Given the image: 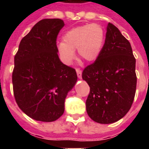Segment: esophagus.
<instances>
[{
	"instance_id": "esophagus-1",
	"label": "esophagus",
	"mask_w": 149,
	"mask_h": 149,
	"mask_svg": "<svg viewBox=\"0 0 149 149\" xmlns=\"http://www.w3.org/2000/svg\"><path fill=\"white\" fill-rule=\"evenodd\" d=\"M76 71H77V77H78V78L79 79H81L82 77V71L79 69H77L76 70Z\"/></svg>"
}]
</instances>
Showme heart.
Wrapping results in <instances>:
<instances>
[{
    "mask_svg": "<svg viewBox=\"0 0 149 149\" xmlns=\"http://www.w3.org/2000/svg\"><path fill=\"white\" fill-rule=\"evenodd\" d=\"M63 42L57 44L61 60L70 65L75 58L77 49L79 57L92 63L100 55L105 41V31L98 24H87L69 29L63 36Z\"/></svg>",
    "mask_w": 149,
    "mask_h": 149,
    "instance_id": "heart-1",
    "label": "heart"
}]
</instances>
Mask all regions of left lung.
<instances>
[{
    "label": "left lung",
    "instance_id": "left-lung-1",
    "mask_svg": "<svg viewBox=\"0 0 149 149\" xmlns=\"http://www.w3.org/2000/svg\"><path fill=\"white\" fill-rule=\"evenodd\" d=\"M135 62L129 42L108 23L100 55L82 74L91 87L86 112L95 122L114 123L128 112L136 91Z\"/></svg>",
    "mask_w": 149,
    "mask_h": 149
}]
</instances>
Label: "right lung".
Masks as SVG:
<instances>
[{
  "label": "right lung",
  "mask_w": 149,
  "mask_h": 149,
  "mask_svg": "<svg viewBox=\"0 0 149 149\" xmlns=\"http://www.w3.org/2000/svg\"><path fill=\"white\" fill-rule=\"evenodd\" d=\"M65 25L59 18L39 21L22 38L15 56L14 95L26 115L43 122L63 115L65 100L77 81L76 70L58 56L56 38Z\"/></svg>",
  "instance_id": "right-lung-1"
}]
</instances>
